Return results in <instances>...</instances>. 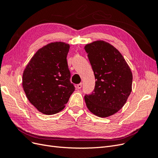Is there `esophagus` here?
<instances>
[{"mask_svg":"<svg viewBox=\"0 0 158 158\" xmlns=\"http://www.w3.org/2000/svg\"><path fill=\"white\" fill-rule=\"evenodd\" d=\"M76 87H77V88H78V89H80L82 87V83H80V84H78L77 85V86H76Z\"/></svg>","mask_w":158,"mask_h":158,"instance_id":"obj_1","label":"esophagus"}]
</instances>
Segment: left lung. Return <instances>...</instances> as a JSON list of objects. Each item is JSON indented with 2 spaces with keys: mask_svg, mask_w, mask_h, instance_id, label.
I'll list each match as a JSON object with an SVG mask.
<instances>
[{
  "mask_svg": "<svg viewBox=\"0 0 158 158\" xmlns=\"http://www.w3.org/2000/svg\"><path fill=\"white\" fill-rule=\"evenodd\" d=\"M84 49L96 80L94 92L85 95V104L99 117L113 115L124 106L131 93V69L121 52L107 42L94 41Z\"/></svg>",
  "mask_w": 158,
  "mask_h": 158,
  "instance_id": "left-lung-1",
  "label": "left lung"
}]
</instances>
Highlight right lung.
<instances>
[{
  "mask_svg": "<svg viewBox=\"0 0 158 158\" xmlns=\"http://www.w3.org/2000/svg\"><path fill=\"white\" fill-rule=\"evenodd\" d=\"M69 49L65 43H51L35 52L23 71V90L30 102L42 113L62 111L75 90L66 60Z\"/></svg>",
  "mask_w": 158,
  "mask_h": 158,
  "instance_id": "add662e5",
  "label": "right lung"
}]
</instances>
